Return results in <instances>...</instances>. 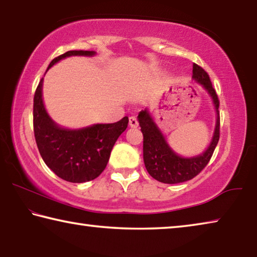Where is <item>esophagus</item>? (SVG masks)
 <instances>
[{
  "label": "esophagus",
  "instance_id": "esophagus-1",
  "mask_svg": "<svg viewBox=\"0 0 257 257\" xmlns=\"http://www.w3.org/2000/svg\"><path fill=\"white\" fill-rule=\"evenodd\" d=\"M129 125L132 128L138 127V121H137L136 118H135V116H130V118H129Z\"/></svg>",
  "mask_w": 257,
  "mask_h": 257
}]
</instances>
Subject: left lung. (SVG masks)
<instances>
[{
  "label": "left lung",
  "instance_id": "1",
  "mask_svg": "<svg viewBox=\"0 0 257 257\" xmlns=\"http://www.w3.org/2000/svg\"><path fill=\"white\" fill-rule=\"evenodd\" d=\"M193 78L211 95L217 114L212 142L203 154L195 158H181L177 155L168 145L162 133L156 127L149 111L143 110L138 114L139 125L144 136L143 154H144L145 168L154 179L163 184H179L196 177L210 162L220 138V102L215 89L212 86L210 76L202 67L194 63Z\"/></svg>",
  "mask_w": 257,
  "mask_h": 257
}]
</instances>
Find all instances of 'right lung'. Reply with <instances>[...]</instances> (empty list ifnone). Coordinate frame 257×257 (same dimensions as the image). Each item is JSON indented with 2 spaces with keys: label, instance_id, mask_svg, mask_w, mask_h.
Returning a JSON list of instances; mask_svg holds the SVG:
<instances>
[{
  "label": "right lung",
  "instance_id": "1",
  "mask_svg": "<svg viewBox=\"0 0 257 257\" xmlns=\"http://www.w3.org/2000/svg\"><path fill=\"white\" fill-rule=\"evenodd\" d=\"M93 51H68L51 61L49 68L71 55H94ZM47 68V69H49ZM43 78L34 95V135L42 159L61 179L86 182L106 168L116 139L128 127V116L114 123H97L70 130L60 128L47 114L42 98Z\"/></svg>",
  "mask_w": 257,
  "mask_h": 257
}]
</instances>
